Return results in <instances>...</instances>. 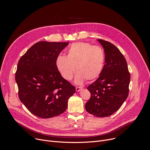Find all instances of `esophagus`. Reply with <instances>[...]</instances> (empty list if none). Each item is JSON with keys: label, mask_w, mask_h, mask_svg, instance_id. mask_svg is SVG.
<instances>
[{"label": "esophagus", "mask_w": 150, "mask_h": 150, "mask_svg": "<svg viewBox=\"0 0 150 150\" xmlns=\"http://www.w3.org/2000/svg\"><path fill=\"white\" fill-rule=\"evenodd\" d=\"M82 87H76V91H79L81 90H82Z\"/></svg>", "instance_id": "esophagus-1"}]
</instances>
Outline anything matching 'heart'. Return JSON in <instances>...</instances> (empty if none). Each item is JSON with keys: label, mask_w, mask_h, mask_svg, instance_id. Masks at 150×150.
I'll use <instances>...</instances> for the list:
<instances>
[{"label": "heart", "mask_w": 150, "mask_h": 150, "mask_svg": "<svg viewBox=\"0 0 150 150\" xmlns=\"http://www.w3.org/2000/svg\"><path fill=\"white\" fill-rule=\"evenodd\" d=\"M105 62L104 50L99 46L83 42L73 43L67 51V56L59 55L56 64L62 76L69 81L76 71L75 82L82 84L87 79L97 78L102 73Z\"/></svg>", "instance_id": "b5f03b06"}]
</instances>
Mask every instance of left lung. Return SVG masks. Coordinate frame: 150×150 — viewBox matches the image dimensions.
Segmentation results:
<instances>
[{
	"mask_svg": "<svg viewBox=\"0 0 150 150\" xmlns=\"http://www.w3.org/2000/svg\"><path fill=\"white\" fill-rule=\"evenodd\" d=\"M98 40L103 47L105 62L99 78L87 87L91 96L85 107L88 113L105 117L117 111L127 99L130 75L120 51L106 40Z\"/></svg>",
	"mask_w": 150,
	"mask_h": 150,
	"instance_id": "8db88e82",
	"label": "left lung"
}]
</instances>
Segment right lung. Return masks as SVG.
I'll list each match as a JSON object with an SVG mask.
<instances>
[{
  "instance_id": "obj_1",
  "label": "right lung",
  "mask_w": 150,
  "mask_h": 150,
  "mask_svg": "<svg viewBox=\"0 0 150 150\" xmlns=\"http://www.w3.org/2000/svg\"><path fill=\"white\" fill-rule=\"evenodd\" d=\"M69 42L40 41L20 58L16 73L21 102L33 115L49 118L63 113L75 87L56 67L60 52Z\"/></svg>"
}]
</instances>
